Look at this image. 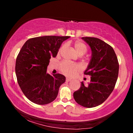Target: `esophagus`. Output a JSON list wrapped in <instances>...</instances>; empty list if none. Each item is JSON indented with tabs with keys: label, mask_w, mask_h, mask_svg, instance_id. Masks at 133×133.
I'll use <instances>...</instances> for the list:
<instances>
[{
	"label": "esophagus",
	"mask_w": 133,
	"mask_h": 133,
	"mask_svg": "<svg viewBox=\"0 0 133 133\" xmlns=\"http://www.w3.org/2000/svg\"><path fill=\"white\" fill-rule=\"evenodd\" d=\"M66 80V82H70V81L71 80V78H69V77H67Z\"/></svg>",
	"instance_id": "1"
}]
</instances>
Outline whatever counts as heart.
Returning <instances> with one entry per match:
<instances>
[{"label":"heart","instance_id":"1","mask_svg":"<svg viewBox=\"0 0 133 133\" xmlns=\"http://www.w3.org/2000/svg\"><path fill=\"white\" fill-rule=\"evenodd\" d=\"M66 46V44H63L59 49V52L62 51ZM74 47L76 51L79 56H83L87 51V47L84 43L81 42H76ZM60 70L63 73L68 76H73L77 73V71L80 70L82 68L79 65L76 64L70 63L68 62H63L60 64Z\"/></svg>","mask_w":133,"mask_h":133}]
</instances>
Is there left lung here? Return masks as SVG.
<instances>
[{"label":"left lung","instance_id":"1","mask_svg":"<svg viewBox=\"0 0 133 133\" xmlns=\"http://www.w3.org/2000/svg\"><path fill=\"white\" fill-rule=\"evenodd\" d=\"M82 39L90 47L91 57L84 75L91 76L90 82L74 92L78 104L87 108L94 107L105 102L113 91L118 78L119 64L114 49L103 40L96 37Z\"/></svg>","mask_w":133,"mask_h":133}]
</instances>
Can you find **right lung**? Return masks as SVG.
Wrapping results in <instances>:
<instances>
[{"instance_id": "obj_1", "label": "right lung", "mask_w": 133, "mask_h": 133, "mask_svg": "<svg viewBox=\"0 0 133 133\" xmlns=\"http://www.w3.org/2000/svg\"><path fill=\"white\" fill-rule=\"evenodd\" d=\"M70 36H46L31 38L22 46L16 61L15 71L18 84L29 100L44 105L57 97L58 90L66 81L61 74L51 76L47 67L51 57Z\"/></svg>"}]
</instances>
